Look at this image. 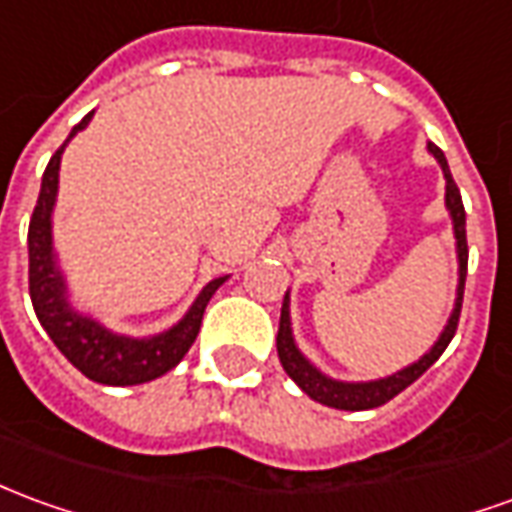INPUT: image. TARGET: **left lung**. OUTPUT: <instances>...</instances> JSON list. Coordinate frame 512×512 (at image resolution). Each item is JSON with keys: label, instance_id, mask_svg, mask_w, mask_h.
<instances>
[{"label": "left lung", "instance_id": "8db88e82", "mask_svg": "<svg viewBox=\"0 0 512 512\" xmlns=\"http://www.w3.org/2000/svg\"><path fill=\"white\" fill-rule=\"evenodd\" d=\"M435 160L441 163L443 177H446V210L452 216V227H455V241H457V299H455V310L452 316L446 321L443 327L441 338L435 341L427 355L421 357L418 363L413 366L402 368L396 371L391 377H382V380H371V382H341L332 380L327 374H321L310 360H307L299 346L293 341V330H291V305H288V293H285V302H282V313H280V332H277V355H280V363L285 368V374L291 377L302 391L316 399L321 405L335 407V410H371V407H380L385 402H391L396 393H402L407 385L413 382L427 371V368L443 355V349L449 346V341L455 338L457 321H460V307H463V288H466V268H468V244H466V210H463V199H460V191H457L455 180H452V171H449V163L446 157L435 144L427 146Z\"/></svg>", "mask_w": 512, "mask_h": 512}]
</instances>
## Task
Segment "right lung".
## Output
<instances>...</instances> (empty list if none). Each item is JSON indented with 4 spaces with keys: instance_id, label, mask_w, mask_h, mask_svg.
<instances>
[{
    "instance_id": "right-lung-1",
    "label": "right lung",
    "mask_w": 512,
    "mask_h": 512,
    "mask_svg": "<svg viewBox=\"0 0 512 512\" xmlns=\"http://www.w3.org/2000/svg\"><path fill=\"white\" fill-rule=\"evenodd\" d=\"M94 113L69 132L66 144L80 130L88 127ZM66 144L57 149L41 180L38 205L32 210L30 232H27V249H30V299L35 316L41 327L49 332V338L66 355L71 366L80 368L88 380L102 385H141V382L157 380L166 371L180 363L191 343L199 335L202 316L210 302V296L219 291V285L227 277L210 280L196 296L191 310L171 327V330L152 335V338H130L116 335L91 316H82L69 305L66 280L57 268L55 249H52V210L57 199V174H60V155Z\"/></svg>"
}]
</instances>
